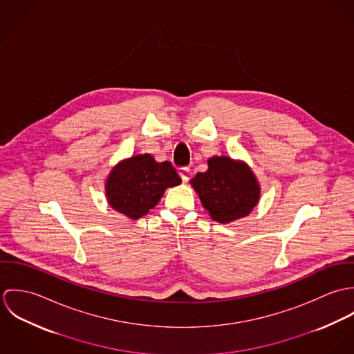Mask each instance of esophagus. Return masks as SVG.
<instances>
[{
	"mask_svg": "<svg viewBox=\"0 0 354 354\" xmlns=\"http://www.w3.org/2000/svg\"><path fill=\"white\" fill-rule=\"evenodd\" d=\"M178 174H180L183 183H187L189 180V177H191V170H189V167H180L178 169Z\"/></svg>",
	"mask_w": 354,
	"mask_h": 354,
	"instance_id": "esophagus-1",
	"label": "esophagus"
}]
</instances>
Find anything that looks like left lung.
Listing matches in <instances>:
<instances>
[{"label": "left lung", "mask_w": 354, "mask_h": 354, "mask_svg": "<svg viewBox=\"0 0 354 354\" xmlns=\"http://www.w3.org/2000/svg\"><path fill=\"white\" fill-rule=\"evenodd\" d=\"M191 184L211 218L219 223L247 216L260 196L251 169L227 156L208 159V170L198 173Z\"/></svg>", "instance_id": "left-lung-1"}]
</instances>
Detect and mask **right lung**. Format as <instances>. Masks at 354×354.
<instances>
[{
    "mask_svg": "<svg viewBox=\"0 0 354 354\" xmlns=\"http://www.w3.org/2000/svg\"><path fill=\"white\" fill-rule=\"evenodd\" d=\"M180 183L170 162L158 163L150 153L136 155L111 170L106 181V196L114 209L138 219L156 205L166 188Z\"/></svg>",
    "mask_w": 354,
    "mask_h": 354,
    "instance_id": "1",
    "label": "right lung"
}]
</instances>
